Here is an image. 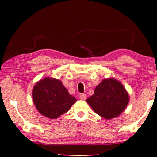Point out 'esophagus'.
Returning a JSON list of instances; mask_svg holds the SVG:
<instances>
[{"instance_id":"obj_1","label":"esophagus","mask_w":157,"mask_h":157,"mask_svg":"<svg viewBox=\"0 0 157 157\" xmlns=\"http://www.w3.org/2000/svg\"><path fill=\"white\" fill-rule=\"evenodd\" d=\"M79 98H80L81 100H86V95L84 94H81L79 95Z\"/></svg>"}]
</instances>
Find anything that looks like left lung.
Returning <instances> with one entry per match:
<instances>
[{
    "instance_id": "1",
    "label": "left lung",
    "mask_w": 157,
    "mask_h": 157,
    "mask_svg": "<svg viewBox=\"0 0 157 157\" xmlns=\"http://www.w3.org/2000/svg\"><path fill=\"white\" fill-rule=\"evenodd\" d=\"M86 102L98 115L106 119L118 116L129 102V95L121 82L114 78L103 79Z\"/></svg>"
}]
</instances>
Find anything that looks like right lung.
Instances as JSON below:
<instances>
[{
	"instance_id": "1",
	"label": "right lung",
	"mask_w": 157,
	"mask_h": 157,
	"mask_svg": "<svg viewBox=\"0 0 157 157\" xmlns=\"http://www.w3.org/2000/svg\"><path fill=\"white\" fill-rule=\"evenodd\" d=\"M34 104L39 112L49 118H57L69 110L76 98L69 94L62 82L46 78L35 84L33 90Z\"/></svg>"
}]
</instances>
